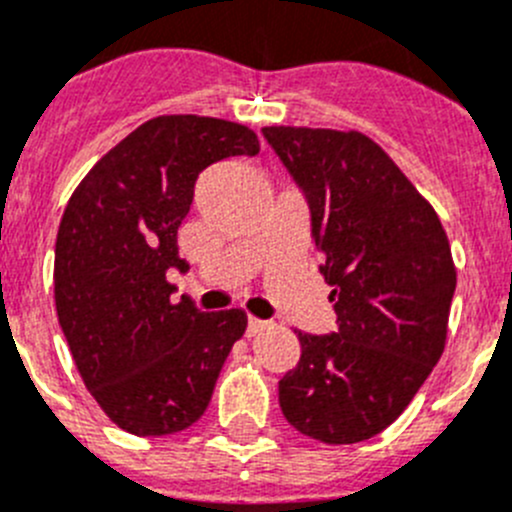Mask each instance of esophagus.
I'll return each mask as SVG.
<instances>
[{
    "mask_svg": "<svg viewBox=\"0 0 512 512\" xmlns=\"http://www.w3.org/2000/svg\"><path fill=\"white\" fill-rule=\"evenodd\" d=\"M266 329H269V321L256 319V316H251V319H248V329H246V334H248V337H256V334L266 332Z\"/></svg>",
    "mask_w": 512,
    "mask_h": 512,
    "instance_id": "obj_1",
    "label": "esophagus"
}]
</instances>
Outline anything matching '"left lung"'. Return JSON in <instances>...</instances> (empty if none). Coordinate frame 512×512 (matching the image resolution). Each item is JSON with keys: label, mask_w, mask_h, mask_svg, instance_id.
Returning a JSON list of instances; mask_svg holds the SVG:
<instances>
[{"label": "left lung", "mask_w": 512, "mask_h": 512, "mask_svg": "<svg viewBox=\"0 0 512 512\" xmlns=\"http://www.w3.org/2000/svg\"><path fill=\"white\" fill-rule=\"evenodd\" d=\"M264 138L311 211L337 332H299L279 382L289 425L326 445L379 435L440 362L457 271L435 208L357 130L271 125Z\"/></svg>", "instance_id": "obj_1"}]
</instances>
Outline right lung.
Returning a JSON list of instances; mask_svg holds the SVG:
<instances>
[{"label":"right lung","instance_id":"add662e5","mask_svg":"<svg viewBox=\"0 0 512 512\" xmlns=\"http://www.w3.org/2000/svg\"><path fill=\"white\" fill-rule=\"evenodd\" d=\"M251 128L160 115L107 150L72 193L55 243V306L82 382L120 430L173 435L201 420L241 309L173 304L168 269L186 271L178 226L208 165L256 155Z\"/></svg>","mask_w":512,"mask_h":512}]
</instances>
